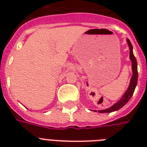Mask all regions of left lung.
Here are the masks:
<instances>
[{"mask_svg":"<svg viewBox=\"0 0 147 147\" xmlns=\"http://www.w3.org/2000/svg\"><path fill=\"white\" fill-rule=\"evenodd\" d=\"M128 43V46H129V48H130V59L132 62V71H133V76L131 77V79H130V85H129V87H128L127 92L124 93V94L123 95V97L121 98V99L119 101L114 104L113 106H111L109 108L105 110H101V111H98V113H111V112L115 111H117V110L121 109V107H123L124 105L127 104V103L129 101L132 95L134 94V90L136 88V86H137V79H138V71H137V59L135 58L134 53H133V46L131 44V42L129 40H127Z\"/></svg>","mask_w":147,"mask_h":147,"instance_id":"8db88e82","label":"left lung"}]
</instances>
